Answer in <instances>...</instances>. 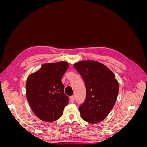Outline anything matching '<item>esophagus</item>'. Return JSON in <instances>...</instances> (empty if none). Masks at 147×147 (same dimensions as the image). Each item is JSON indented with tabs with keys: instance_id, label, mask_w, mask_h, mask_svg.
<instances>
[{
	"instance_id": "obj_1",
	"label": "esophagus",
	"mask_w": 147,
	"mask_h": 147,
	"mask_svg": "<svg viewBox=\"0 0 147 147\" xmlns=\"http://www.w3.org/2000/svg\"><path fill=\"white\" fill-rule=\"evenodd\" d=\"M70 102H72V103H73V102H75V97H74V96H70Z\"/></svg>"
}]
</instances>
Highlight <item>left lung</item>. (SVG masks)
Instances as JSON below:
<instances>
[{"instance_id": "obj_1", "label": "left lung", "mask_w": 147, "mask_h": 147, "mask_svg": "<svg viewBox=\"0 0 147 147\" xmlns=\"http://www.w3.org/2000/svg\"><path fill=\"white\" fill-rule=\"evenodd\" d=\"M86 88V99L79 107L82 118L94 124L104 120L116 102L119 84L114 74L97 61H82L74 65Z\"/></svg>"}]
</instances>
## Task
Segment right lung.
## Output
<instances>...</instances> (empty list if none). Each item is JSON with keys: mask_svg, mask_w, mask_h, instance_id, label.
Wrapping results in <instances>:
<instances>
[{"mask_svg": "<svg viewBox=\"0 0 147 147\" xmlns=\"http://www.w3.org/2000/svg\"><path fill=\"white\" fill-rule=\"evenodd\" d=\"M68 68L69 64L65 61L44 64L36 72L29 75L26 97L34 114L43 121L51 123L58 119L69 103L61 82Z\"/></svg>", "mask_w": 147, "mask_h": 147, "instance_id": "1", "label": "right lung"}]
</instances>
